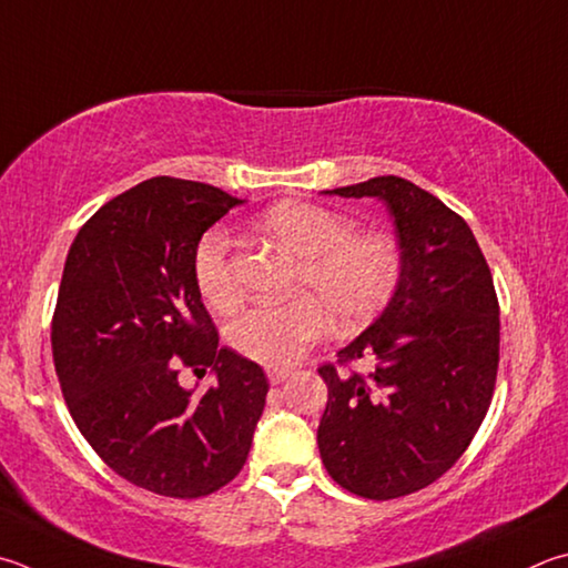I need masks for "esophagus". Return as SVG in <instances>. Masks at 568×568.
Segmentation results:
<instances>
[{"label":"esophagus","mask_w":568,"mask_h":568,"mask_svg":"<svg viewBox=\"0 0 568 568\" xmlns=\"http://www.w3.org/2000/svg\"><path fill=\"white\" fill-rule=\"evenodd\" d=\"M287 369H283V367H271L267 369V379H271V385H281V383H285L287 379Z\"/></svg>","instance_id":"1"}]
</instances>
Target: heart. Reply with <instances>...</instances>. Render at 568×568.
I'll list each match as a JSON object with an SVG mask.
<instances>
[{
	"mask_svg": "<svg viewBox=\"0 0 568 568\" xmlns=\"http://www.w3.org/2000/svg\"><path fill=\"white\" fill-rule=\"evenodd\" d=\"M261 225L301 261L295 293L305 295L283 305L251 307L229 325V345L253 363L293 365L325 335L327 315L335 327L355 329L369 323L397 293L405 255L387 231L353 233L347 215L305 201L275 203ZM231 248L229 233L211 229L193 253L195 285L203 301L221 313L241 303Z\"/></svg>",
	"mask_w": 568,
	"mask_h": 568,
	"instance_id": "1",
	"label": "heart"
}]
</instances>
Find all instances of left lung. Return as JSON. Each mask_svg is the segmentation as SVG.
<instances>
[{"instance_id": "obj_1", "label": "left lung", "mask_w": 568, "mask_h": 568, "mask_svg": "<svg viewBox=\"0 0 568 568\" xmlns=\"http://www.w3.org/2000/svg\"><path fill=\"white\" fill-rule=\"evenodd\" d=\"M325 193L385 201L405 273L363 335L317 367L327 405L317 427L329 477L385 501L437 481L477 435L499 367V301L459 213L407 179L377 176ZM367 356V376L347 371Z\"/></svg>"}]
</instances>
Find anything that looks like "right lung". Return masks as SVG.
<instances>
[{
  "label": "right lung",
  "mask_w": 568,
  "mask_h": 568,
  "mask_svg": "<svg viewBox=\"0 0 568 568\" xmlns=\"http://www.w3.org/2000/svg\"><path fill=\"white\" fill-rule=\"evenodd\" d=\"M239 203L209 183L143 181L81 225L61 275L51 353L71 417L119 477L161 497L225 487L265 407L261 365L219 347L193 277L201 235ZM185 368L216 383L185 390Z\"/></svg>",
  "instance_id": "obj_1"
}]
</instances>
